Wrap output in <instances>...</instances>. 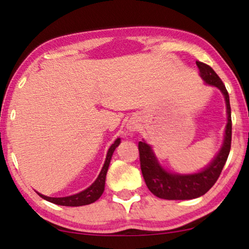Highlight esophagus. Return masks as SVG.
<instances>
[{
  "label": "esophagus",
  "instance_id": "obj_1",
  "mask_svg": "<svg viewBox=\"0 0 249 249\" xmlns=\"http://www.w3.org/2000/svg\"><path fill=\"white\" fill-rule=\"evenodd\" d=\"M137 127H139V125H137L136 121H129L128 124H127V131L129 133H134L135 131H137Z\"/></svg>",
  "mask_w": 249,
  "mask_h": 249
}]
</instances>
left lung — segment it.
<instances>
[{
  "label": "left lung",
  "mask_w": 249,
  "mask_h": 249,
  "mask_svg": "<svg viewBox=\"0 0 249 249\" xmlns=\"http://www.w3.org/2000/svg\"><path fill=\"white\" fill-rule=\"evenodd\" d=\"M200 77L206 84L217 87L225 97L227 107V125L225 129L224 143L216 157L201 171L192 174H180L166 171L159 163L152 147L147 143L139 142L141 170L145 183L154 196L166 200H190L198 198L209 191L216 183L227 161L231 145V110L229 95L219 76L203 62L196 61Z\"/></svg>",
  "instance_id": "left-lung-1"
}]
</instances>
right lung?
Instances as JSON below:
<instances>
[{
	"label": "right lung",
	"mask_w": 249,
	"mask_h": 249,
	"mask_svg": "<svg viewBox=\"0 0 249 249\" xmlns=\"http://www.w3.org/2000/svg\"><path fill=\"white\" fill-rule=\"evenodd\" d=\"M121 143V139L118 137L116 141L110 145L108 148V152H107L106 155V160L105 163H104L103 168L99 172L97 179L95 180V182L91 185H89L87 189H85L84 191L79 192V194L72 195V196H61V198H53V196H43L39 192H36L42 199L47 200V201L55 203V205L59 206H67V207H79V206H86V205H90V203L95 202L96 200H98L101 198V196L103 195L104 190H105V180H106V174L107 171H108V166L110 160H112L113 153L118 145Z\"/></svg>",
	"instance_id": "add662e5"
}]
</instances>
